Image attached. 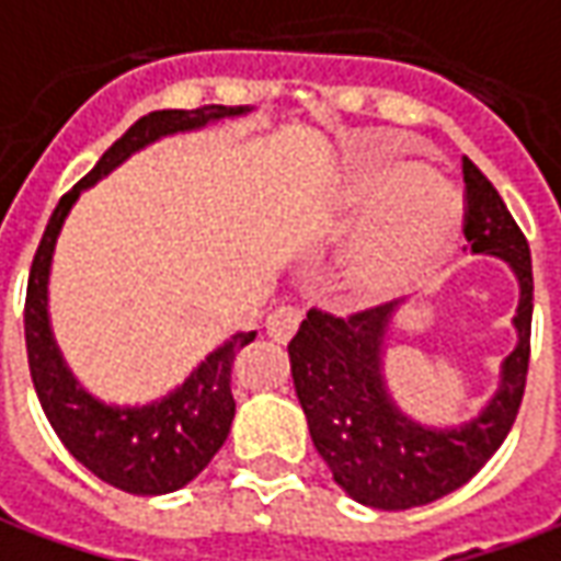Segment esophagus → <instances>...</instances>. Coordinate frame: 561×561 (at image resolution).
Here are the masks:
<instances>
[{
    "instance_id": "esophagus-1",
    "label": "esophagus",
    "mask_w": 561,
    "mask_h": 561,
    "mask_svg": "<svg viewBox=\"0 0 561 561\" xmlns=\"http://www.w3.org/2000/svg\"><path fill=\"white\" fill-rule=\"evenodd\" d=\"M304 319V312L297 307H279L276 312L267 316V334L276 340V343H288L297 331V324Z\"/></svg>"
}]
</instances>
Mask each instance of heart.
Wrapping results in <instances>:
<instances>
[{
    "instance_id": "b5f03b06",
    "label": "heart",
    "mask_w": 561,
    "mask_h": 561,
    "mask_svg": "<svg viewBox=\"0 0 561 561\" xmlns=\"http://www.w3.org/2000/svg\"><path fill=\"white\" fill-rule=\"evenodd\" d=\"M379 205L343 257V288L362 304L398 297L431 276L461 225L456 187L422 172V160L401 145L367 151L348 167L346 213L364 218Z\"/></svg>"
}]
</instances>
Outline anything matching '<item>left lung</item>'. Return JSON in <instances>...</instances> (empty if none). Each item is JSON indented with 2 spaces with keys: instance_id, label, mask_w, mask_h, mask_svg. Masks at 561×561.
I'll list each match as a JSON object with an SVG mask.
<instances>
[{
  "instance_id": "obj_1",
  "label": "left lung",
  "mask_w": 561,
  "mask_h": 561,
  "mask_svg": "<svg viewBox=\"0 0 561 561\" xmlns=\"http://www.w3.org/2000/svg\"><path fill=\"white\" fill-rule=\"evenodd\" d=\"M465 172V240L473 254L507 261L519 282L516 346L501 362L499 389L477 416L458 425H422L394 403L386 382V340L401 300L348 319L309 309L288 343L297 401L334 483L376 511H410L465 485L504 444L516 422L528 374L535 309L531 252L504 199L471 160Z\"/></svg>"
}]
</instances>
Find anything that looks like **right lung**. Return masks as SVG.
<instances>
[{
	"label": "right lung",
	"instance_id": "1",
	"mask_svg": "<svg viewBox=\"0 0 561 561\" xmlns=\"http://www.w3.org/2000/svg\"><path fill=\"white\" fill-rule=\"evenodd\" d=\"M249 112H252L249 105H203L191 112L163 108L139 117L96 160V167L69 194H62L45 227V237L35 249L30 285H26V309H23L26 358H30L35 394L62 446L103 483L130 495H167L182 489L225 446L230 422L237 413V401L230 391V370L237 355L254 340V331H240L225 340L191 370L182 386H175L158 401L142 407H117L100 401L69 370L50 331L48 282L57 237L78 197L108 172H115L136 151H142L163 136L203 130L206 124H215L221 117H240Z\"/></svg>",
	"mask_w": 561,
	"mask_h": 561
}]
</instances>
